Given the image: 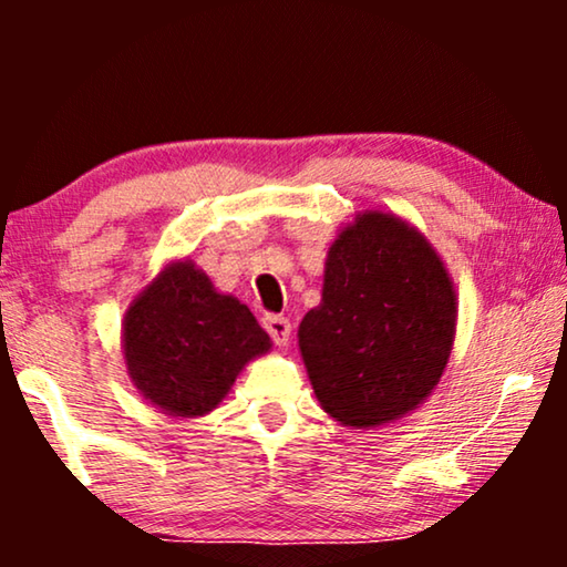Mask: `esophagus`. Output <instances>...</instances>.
Masks as SVG:
<instances>
[{
  "label": "esophagus",
  "instance_id": "obj_1",
  "mask_svg": "<svg viewBox=\"0 0 567 567\" xmlns=\"http://www.w3.org/2000/svg\"><path fill=\"white\" fill-rule=\"evenodd\" d=\"M262 328L268 330V336L274 338L276 346H286L291 338V322L286 320L281 315H266V320H262Z\"/></svg>",
  "mask_w": 567,
  "mask_h": 567
}]
</instances>
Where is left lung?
Returning a JSON list of instances; mask_svg holds the SVG:
<instances>
[{"mask_svg": "<svg viewBox=\"0 0 567 567\" xmlns=\"http://www.w3.org/2000/svg\"><path fill=\"white\" fill-rule=\"evenodd\" d=\"M315 398L348 429H379L436 390L456 336L449 268L408 219L369 208L332 239L322 299L299 324Z\"/></svg>", "mask_w": 567, "mask_h": 567, "instance_id": "obj_1", "label": "left lung"}]
</instances>
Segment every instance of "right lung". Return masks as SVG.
Here are the masks:
<instances>
[{"mask_svg":"<svg viewBox=\"0 0 567 567\" xmlns=\"http://www.w3.org/2000/svg\"><path fill=\"white\" fill-rule=\"evenodd\" d=\"M270 346L250 309L216 291L188 258L169 260L131 299L121 324L131 382L173 417H200L219 408L247 363Z\"/></svg>","mask_w":567,"mask_h":567,"instance_id":"1","label":"right lung"}]
</instances>
